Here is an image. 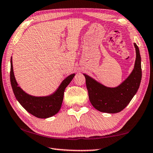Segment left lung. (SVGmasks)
<instances>
[{"label":"left lung","instance_id":"left-lung-1","mask_svg":"<svg viewBox=\"0 0 153 153\" xmlns=\"http://www.w3.org/2000/svg\"><path fill=\"white\" fill-rule=\"evenodd\" d=\"M134 45L136 53L134 68L129 76L119 86L105 87L87 74H83L86 79L89 100L98 111L109 114L118 113L129 104L137 92L142 79L141 57L137 45Z\"/></svg>","mask_w":153,"mask_h":153}]
</instances>
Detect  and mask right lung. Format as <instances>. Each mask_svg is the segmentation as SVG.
Masks as SVG:
<instances>
[{
  "instance_id": "1",
  "label": "right lung",
  "mask_w": 153,
  "mask_h": 153,
  "mask_svg": "<svg viewBox=\"0 0 153 153\" xmlns=\"http://www.w3.org/2000/svg\"><path fill=\"white\" fill-rule=\"evenodd\" d=\"M74 75L75 74H72L64 79L57 90L52 95L45 97L32 96L26 93L19 87L13 72L12 57L10 58V79L15 97L27 111L38 118H48L58 113L62 103L64 90L74 78Z\"/></svg>"
}]
</instances>
